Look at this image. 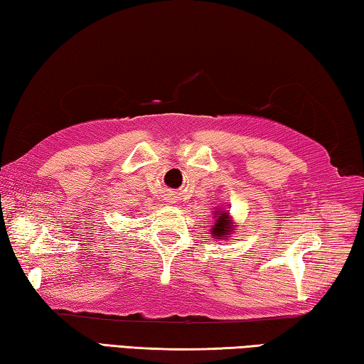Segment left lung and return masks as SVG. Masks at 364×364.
<instances>
[{
  "label": "left lung",
  "instance_id": "8db88e82",
  "mask_svg": "<svg viewBox=\"0 0 364 364\" xmlns=\"http://www.w3.org/2000/svg\"><path fill=\"white\" fill-rule=\"evenodd\" d=\"M214 218H215V224L211 228L213 237H215L218 240H222L224 237H227V235H230V232L233 230V225L230 222V218H228V213L227 211H215Z\"/></svg>",
  "mask_w": 364,
  "mask_h": 364
}]
</instances>
